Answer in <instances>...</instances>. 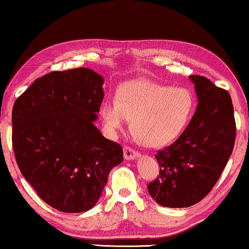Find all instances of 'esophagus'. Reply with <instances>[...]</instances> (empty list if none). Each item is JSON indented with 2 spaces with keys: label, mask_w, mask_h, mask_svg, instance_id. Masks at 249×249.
<instances>
[{
  "label": "esophagus",
  "mask_w": 249,
  "mask_h": 249,
  "mask_svg": "<svg viewBox=\"0 0 249 249\" xmlns=\"http://www.w3.org/2000/svg\"><path fill=\"white\" fill-rule=\"evenodd\" d=\"M139 152H136L129 146H124V158L125 160H135L139 157Z\"/></svg>",
  "instance_id": "34e87169"
}]
</instances>
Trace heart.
<instances>
[{"mask_svg": "<svg viewBox=\"0 0 249 249\" xmlns=\"http://www.w3.org/2000/svg\"><path fill=\"white\" fill-rule=\"evenodd\" d=\"M195 109V97L187 88L170 87L154 80L126 81L116 98L102 104L106 131L116 135L132 118L134 135L147 146H163L183 132Z\"/></svg>", "mask_w": 249, "mask_h": 249, "instance_id": "heart-1", "label": "heart"}]
</instances>
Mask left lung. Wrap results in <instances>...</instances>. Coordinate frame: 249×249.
Listing matches in <instances>:
<instances>
[{
    "label": "left lung",
    "instance_id": "8db88e82",
    "mask_svg": "<svg viewBox=\"0 0 249 249\" xmlns=\"http://www.w3.org/2000/svg\"><path fill=\"white\" fill-rule=\"evenodd\" d=\"M189 78L198 99L196 113L179 139L155 154L160 174L147 185L148 194L163 207H190L205 198L224 171L235 144L229 92L206 77Z\"/></svg>",
    "mask_w": 249,
    "mask_h": 249
}]
</instances>
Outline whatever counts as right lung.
Instances as JSON below:
<instances>
[{
  "instance_id": "add662e5",
  "label": "right lung",
  "mask_w": 249,
  "mask_h": 249,
  "mask_svg": "<svg viewBox=\"0 0 249 249\" xmlns=\"http://www.w3.org/2000/svg\"><path fill=\"white\" fill-rule=\"evenodd\" d=\"M104 78L89 68L53 71L35 80L12 110L18 169L44 202L62 213L91 209L123 148L95 126Z\"/></svg>"
}]
</instances>
